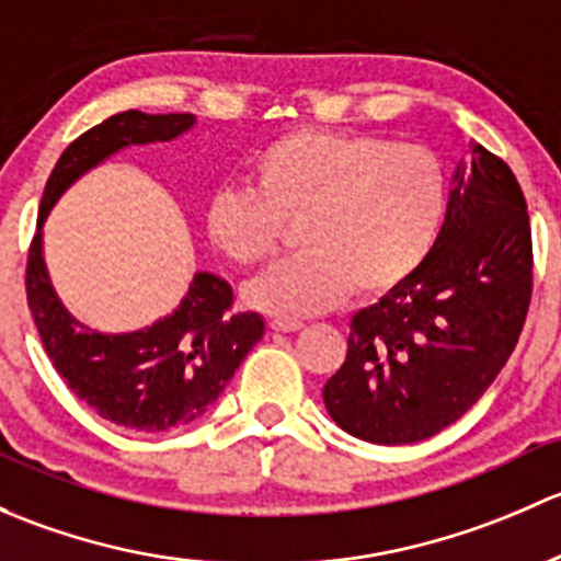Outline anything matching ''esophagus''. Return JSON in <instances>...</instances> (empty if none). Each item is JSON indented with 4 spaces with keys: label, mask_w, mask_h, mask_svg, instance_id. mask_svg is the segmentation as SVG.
<instances>
[{
    "label": "esophagus",
    "mask_w": 561,
    "mask_h": 561,
    "mask_svg": "<svg viewBox=\"0 0 561 561\" xmlns=\"http://www.w3.org/2000/svg\"><path fill=\"white\" fill-rule=\"evenodd\" d=\"M302 327H305L302 321H286V319L270 321V329H273V332H299Z\"/></svg>",
    "instance_id": "esophagus-1"
}]
</instances>
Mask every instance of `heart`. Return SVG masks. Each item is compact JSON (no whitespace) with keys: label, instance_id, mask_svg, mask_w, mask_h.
<instances>
[{"label":"heart","instance_id":"b5f03b06","mask_svg":"<svg viewBox=\"0 0 561 561\" xmlns=\"http://www.w3.org/2000/svg\"><path fill=\"white\" fill-rule=\"evenodd\" d=\"M253 192L224 188L207 202L213 245L238 267L280 251L299 224L302 256L248 283L259 310L299 319L351 291L380 297L405 283L435 248L448 207L443 161L430 148L369 131L294 129L251 164Z\"/></svg>","mask_w":561,"mask_h":561}]
</instances>
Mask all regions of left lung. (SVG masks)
<instances>
[{"instance_id": "1", "label": "left lung", "mask_w": 561, "mask_h": 561, "mask_svg": "<svg viewBox=\"0 0 561 561\" xmlns=\"http://www.w3.org/2000/svg\"><path fill=\"white\" fill-rule=\"evenodd\" d=\"M533 299V229L511 167L472 142L426 262L351 319L323 386L340 430L378 446L437 435L505 367Z\"/></svg>"}]
</instances>
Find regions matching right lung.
I'll return each instance as SVG.
<instances>
[{"label": "right lung", "instance_id": "right-lung-1", "mask_svg": "<svg viewBox=\"0 0 561 561\" xmlns=\"http://www.w3.org/2000/svg\"><path fill=\"white\" fill-rule=\"evenodd\" d=\"M192 113L110 115L59 156L43 199L26 262V299L45 354L69 391L102 419L131 432L186 426L218 400L248 351L262 340L259 313H234L227 280L196 273L170 316L129 334L83 327L56 297L43 262V224L59 196L121 148L170 142L194 126Z\"/></svg>", "mask_w": 561, "mask_h": 561}]
</instances>
